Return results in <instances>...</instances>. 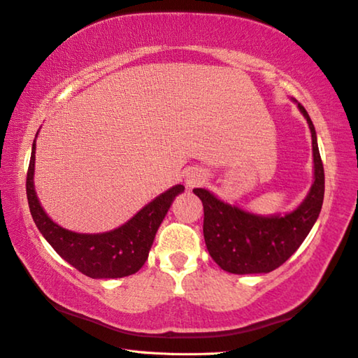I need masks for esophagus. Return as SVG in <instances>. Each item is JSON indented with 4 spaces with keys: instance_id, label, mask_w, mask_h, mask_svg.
Returning a JSON list of instances; mask_svg holds the SVG:
<instances>
[{
    "instance_id": "esophagus-1",
    "label": "esophagus",
    "mask_w": 358,
    "mask_h": 358,
    "mask_svg": "<svg viewBox=\"0 0 358 358\" xmlns=\"http://www.w3.org/2000/svg\"><path fill=\"white\" fill-rule=\"evenodd\" d=\"M206 179H207L206 171L198 169V166H192V169H188L185 171V184H187V187H198V185L203 184Z\"/></svg>"
}]
</instances>
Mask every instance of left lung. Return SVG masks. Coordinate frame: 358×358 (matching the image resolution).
I'll return each instance as SVG.
<instances>
[{
  "label": "left lung",
  "mask_w": 358,
  "mask_h": 358,
  "mask_svg": "<svg viewBox=\"0 0 358 358\" xmlns=\"http://www.w3.org/2000/svg\"><path fill=\"white\" fill-rule=\"evenodd\" d=\"M294 101L308 120L313 155V182L300 206L284 215L262 216L224 202L206 188L193 189L203 206V239L207 250L225 272L249 275L275 271L303 244L322 211L324 170L317 133L304 106Z\"/></svg>",
  "instance_id": "left-lung-1"
}]
</instances>
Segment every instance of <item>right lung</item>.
Listing matches in <instances>:
<instances>
[{
	"mask_svg": "<svg viewBox=\"0 0 358 358\" xmlns=\"http://www.w3.org/2000/svg\"><path fill=\"white\" fill-rule=\"evenodd\" d=\"M38 134V133H36ZM35 141L29 162L26 193L32 220L60 257L90 278H122L136 273L148 259L157 229L173 201L184 192L174 185L147 203L120 227L105 233H77L54 222L43 210L34 185Z\"/></svg>",
	"mask_w": 358,
	"mask_h": 358,
	"instance_id": "add662e5",
	"label": "right lung"
}]
</instances>
